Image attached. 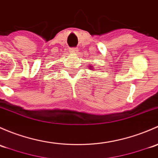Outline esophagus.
<instances>
[{
	"label": "esophagus",
	"instance_id": "esophagus-1",
	"mask_svg": "<svg viewBox=\"0 0 158 158\" xmlns=\"http://www.w3.org/2000/svg\"><path fill=\"white\" fill-rule=\"evenodd\" d=\"M70 52H71V53H77V52H78V48H70Z\"/></svg>",
	"mask_w": 158,
	"mask_h": 158
}]
</instances>
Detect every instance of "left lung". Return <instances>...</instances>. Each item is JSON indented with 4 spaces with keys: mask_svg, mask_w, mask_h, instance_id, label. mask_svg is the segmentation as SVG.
<instances>
[{
    "mask_svg": "<svg viewBox=\"0 0 158 158\" xmlns=\"http://www.w3.org/2000/svg\"><path fill=\"white\" fill-rule=\"evenodd\" d=\"M92 68V66H90V68ZM92 69H93V68H92Z\"/></svg>",
    "mask_w": 158,
    "mask_h": 158,
    "instance_id": "obj_1",
    "label": "left lung"
}]
</instances>
